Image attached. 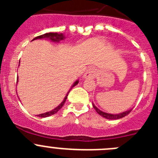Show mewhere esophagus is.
Here are the masks:
<instances>
[{
    "mask_svg": "<svg viewBox=\"0 0 158 158\" xmlns=\"http://www.w3.org/2000/svg\"><path fill=\"white\" fill-rule=\"evenodd\" d=\"M96 76V73L94 69H90L85 73V78H87V79H93L95 78V77Z\"/></svg>",
    "mask_w": 158,
    "mask_h": 158,
    "instance_id": "esophagus-1",
    "label": "esophagus"
}]
</instances>
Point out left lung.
Returning <instances> with one entry per match:
<instances>
[{
    "instance_id": "8db88e82",
    "label": "left lung",
    "mask_w": 158,
    "mask_h": 158,
    "mask_svg": "<svg viewBox=\"0 0 158 158\" xmlns=\"http://www.w3.org/2000/svg\"><path fill=\"white\" fill-rule=\"evenodd\" d=\"M93 107H94V109L96 110V112L98 113L99 115H100L101 116L104 117V118H107V119H118V118H123V117H125L126 115H127L128 114H129V113L131 111V110H128V111H124V112L120 113V114L112 115V114H108V113H106V112H104V111H100V110H99L98 108H97V107L94 105V104H93Z\"/></svg>"
}]
</instances>
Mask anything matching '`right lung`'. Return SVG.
<instances>
[{"mask_svg":"<svg viewBox=\"0 0 158 158\" xmlns=\"http://www.w3.org/2000/svg\"><path fill=\"white\" fill-rule=\"evenodd\" d=\"M45 38H50V39H51V40H53V41L59 42V41H61V40H64V39H65V36H64L62 34H58V33H51H51H46V34L42 35L37 36V37L35 38V39L33 40H37V39H45ZM77 83H78V81H77L75 82V83L73 84V85L72 88L74 87V86L76 85H77ZM72 88H71V89H72ZM70 90H71V89H70ZM70 90H69V91H70ZM69 91L68 92V93H69ZM67 96H68V94H67L66 96H65V99H64L63 101L62 102V104H60L59 106H58V107H57L56 108H54V110H52V111H48V112L43 113V114H40V115H39V116H40V117H42V118H44V117L50 116V115H54V114H55V113L58 112V111H59V110L61 109V108H62V106L64 105V104H65V100H66V99H67Z\"/></svg>","mask_w":158,"mask_h":158,"instance_id":"add662e5","label":"right lung"}]
</instances>
